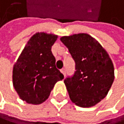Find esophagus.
Masks as SVG:
<instances>
[{
  "instance_id": "esophagus-1",
  "label": "esophagus",
  "mask_w": 124,
  "mask_h": 124,
  "mask_svg": "<svg viewBox=\"0 0 124 124\" xmlns=\"http://www.w3.org/2000/svg\"><path fill=\"white\" fill-rule=\"evenodd\" d=\"M60 71H61V72L63 74V75L65 76V69H61Z\"/></svg>"
}]
</instances>
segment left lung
<instances>
[{"mask_svg": "<svg viewBox=\"0 0 124 124\" xmlns=\"http://www.w3.org/2000/svg\"><path fill=\"white\" fill-rule=\"evenodd\" d=\"M60 40L75 62V71L64 80L71 101L81 108L93 107L107 96L114 80L109 55L87 33L62 36Z\"/></svg>", "mask_w": 124, "mask_h": 124, "instance_id": "obj_1", "label": "left lung"}]
</instances>
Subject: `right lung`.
<instances>
[{
    "label": "right lung",
    "mask_w": 124,
    "mask_h": 124,
    "mask_svg": "<svg viewBox=\"0 0 124 124\" xmlns=\"http://www.w3.org/2000/svg\"><path fill=\"white\" fill-rule=\"evenodd\" d=\"M58 36L42 32L30 39L13 69V85L21 100L40 104L64 75L55 67L51 48Z\"/></svg>",
    "instance_id": "right-lung-1"
}]
</instances>
